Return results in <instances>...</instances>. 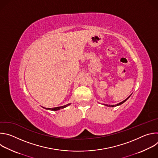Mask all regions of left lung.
<instances>
[{"label":"left lung","instance_id":"1","mask_svg":"<svg viewBox=\"0 0 158 158\" xmlns=\"http://www.w3.org/2000/svg\"><path fill=\"white\" fill-rule=\"evenodd\" d=\"M131 96V95L127 98V99H126L124 101H123V102H120V103H119V104H117L116 105H107V104H104L105 106H109V107H114V106H119V105H121V104H123L125 101H126L128 99H129V98Z\"/></svg>","mask_w":158,"mask_h":158}]
</instances>
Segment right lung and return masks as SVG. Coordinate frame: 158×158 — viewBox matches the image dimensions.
<instances>
[{
  "instance_id": "1",
  "label": "right lung",
  "mask_w": 158,
  "mask_h": 158,
  "mask_svg": "<svg viewBox=\"0 0 158 158\" xmlns=\"http://www.w3.org/2000/svg\"><path fill=\"white\" fill-rule=\"evenodd\" d=\"M71 104H68L67 105H65V106H60V107H53V108H46V109H49V110H59V109H63L67 106H69Z\"/></svg>"
}]
</instances>
